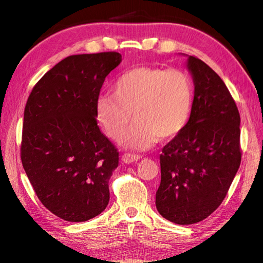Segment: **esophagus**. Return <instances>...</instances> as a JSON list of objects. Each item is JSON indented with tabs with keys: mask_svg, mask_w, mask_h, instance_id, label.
Wrapping results in <instances>:
<instances>
[{
	"mask_svg": "<svg viewBox=\"0 0 263 263\" xmlns=\"http://www.w3.org/2000/svg\"><path fill=\"white\" fill-rule=\"evenodd\" d=\"M140 158H141L140 155H133V154H124L122 156V160L124 161L125 164L135 163V161H138Z\"/></svg>",
	"mask_w": 263,
	"mask_h": 263,
	"instance_id": "34e87169",
	"label": "esophagus"
}]
</instances>
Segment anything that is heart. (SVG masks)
I'll list each match as a JSON object with an SVG mask.
<instances>
[{
    "label": "heart",
    "mask_w": 263,
    "mask_h": 263,
    "mask_svg": "<svg viewBox=\"0 0 263 263\" xmlns=\"http://www.w3.org/2000/svg\"><path fill=\"white\" fill-rule=\"evenodd\" d=\"M193 103V81L185 71L141 66L116 80L114 95L98 97L96 117L106 135L119 140L133 113L136 123L122 143L144 150L159 138L180 136L191 119Z\"/></svg>",
    "instance_id": "b5f03b06"
}]
</instances>
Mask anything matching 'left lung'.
Masks as SVG:
<instances>
[{
    "label": "left lung",
    "mask_w": 263,
    "mask_h": 263,
    "mask_svg": "<svg viewBox=\"0 0 263 263\" xmlns=\"http://www.w3.org/2000/svg\"><path fill=\"white\" fill-rule=\"evenodd\" d=\"M187 69L194 83L191 119L163 148L156 192L159 214L178 225L203 220L220 205L242 159L241 119L230 90L200 59L189 57Z\"/></svg>",
    "instance_id": "1"
}]
</instances>
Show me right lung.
Segmentation results:
<instances>
[{"label": "right lung", "instance_id": "right-lung-1", "mask_svg": "<svg viewBox=\"0 0 263 263\" xmlns=\"http://www.w3.org/2000/svg\"><path fill=\"white\" fill-rule=\"evenodd\" d=\"M117 52L71 55L47 71L28 97L21 161L38 199L66 221H87L109 201L119 152L99 130L96 102Z\"/></svg>", "mask_w": 263, "mask_h": 263}]
</instances>
